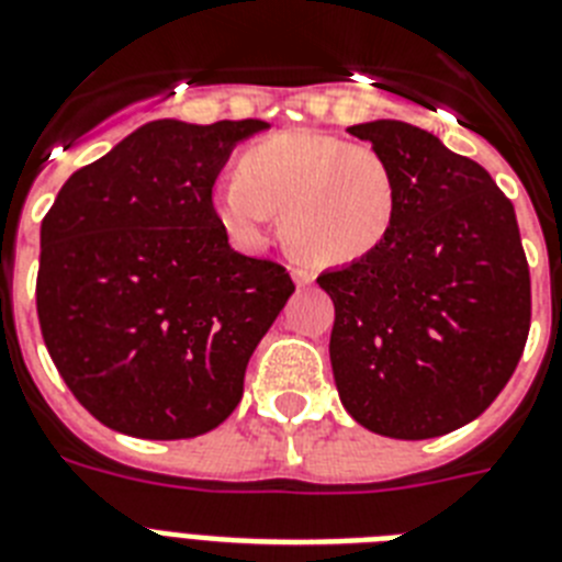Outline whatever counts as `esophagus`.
<instances>
[{
    "mask_svg": "<svg viewBox=\"0 0 562 562\" xmlns=\"http://www.w3.org/2000/svg\"><path fill=\"white\" fill-rule=\"evenodd\" d=\"M291 277H294L296 285H311V282H314V271H311V268H305V266L291 268Z\"/></svg>",
    "mask_w": 562,
    "mask_h": 562,
    "instance_id": "obj_1",
    "label": "esophagus"
}]
</instances>
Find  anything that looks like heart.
I'll use <instances>...</instances> for the list:
<instances>
[{
  "mask_svg": "<svg viewBox=\"0 0 562 562\" xmlns=\"http://www.w3.org/2000/svg\"><path fill=\"white\" fill-rule=\"evenodd\" d=\"M216 220L243 245L266 239L280 214L282 243L311 266H348L389 237L397 179L369 145L317 131H282L239 154L237 177L216 182Z\"/></svg>",
  "mask_w": 562,
  "mask_h": 562,
  "instance_id": "1",
  "label": "heart"
}]
</instances>
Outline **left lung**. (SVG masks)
<instances>
[{
  "mask_svg": "<svg viewBox=\"0 0 562 562\" xmlns=\"http://www.w3.org/2000/svg\"><path fill=\"white\" fill-rule=\"evenodd\" d=\"M348 134L391 165L397 211L369 257L317 277L334 300V383L369 431L440 437L494 403L526 348L531 280L514 205L483 165L408 122Z\"/></svg>",
  "mask_w": 562,
  "mask_h": 562,
  "instance_id": "1",
  "label": "left lung"
}]
</instances>
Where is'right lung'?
<instances>
[{
	"instance_id": "add662e5",
	"label": "right lung",
	"mask_w": 562,
	"mask_h": 562,
	"mask_svg": "<svg viewBox=\"0 0 562 562\" xmlns=\"http://www.w3.org/2000/svg\"><path fill=\"white\" fill-rule=\"evenodd\" d=\"M268 122H148L79 168L42 220L36 314L56 371L113 431L188 440L243 400L294 282L237 254L211 191Z\"/></svg>"
}]
</instances>
